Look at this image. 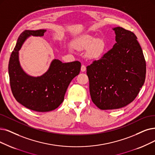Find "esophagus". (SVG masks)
<instances>
[{"label":"esophagus","mask_w":155,"mask_h":155,"mask_svg":"<svg viewBox=\"0 0 155 155\" xmlns=\"http://www.w3.org/2000/svg\"><path fill=\"white\" fill-rule=\"evenodd\" d=\"M86 67H85V65H81V72H84L85 71H86Z\"/></svg>","instance_id":"obj_1"}]
</instances>
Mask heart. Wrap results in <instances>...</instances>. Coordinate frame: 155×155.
<instances>
[{
  "label": "heart",
  "instance_id": "obj_1",
  "mask_svg": "<svg viewBox=\"0 0 155 155\" xmlns=\"http://www.w3.org/2000/svg\"><path fill=\"white\" fill-rule=\"evenodd\" d=\"M74 46L80 50L87 49L86 55L91 59L101 58L107 49V44L103 39H97L89 35H84L78 39Z\"/></svg>",
  "mask_w": 155,
  "mask_h": 155
}]
</instances>
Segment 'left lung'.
I'll return each instance as SVG.
<instances>
[{
    "label": "left lung",
    "instance_id": "left-lung-1",
    "mask_svg": "<svg viewBox=\"0 0 155 155\" xmlns=\"http://www.w3.org/2000/svg\"><path fill=\"white\" fill-rule=\"evenodd\" d=\"M113 30L116 42L113 48L86 67L91 100L102 110L131 103L146 78V61L137 37L120 27Z\"/></svg>",
    "mask_w": 155,
    "mask_h": 155
}]
</instances>
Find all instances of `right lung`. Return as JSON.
I'll list each match as a JSON object with an SVG mask.
<instances>
[{
    "instance_id": "add662e5",
    "label": "right lung",
    "mask_w": 155,
    "mask_h": 155,
    "mask_svg": "<svg viewBox=\"0 0 155 155\" xmlns=\"http://www.w3.org/2000/svg\"><path fill=\"white\" fill-rule=\"evenodd\" d=\"M46 30H26L17 40L11 54L8 71L12 93L16 100L25 107L37 112H48L63 102L67 89L79 74L78 61L62 63L54 59L48 70L41 76L33 77L23 71L19 61V51L30 36H43Z\"/></svg>"
}]
</instances>
